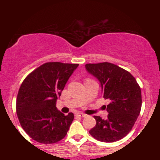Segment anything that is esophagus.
I'll return each mask as SVG.
<instances>
[{
	"label": "esophagus",
	"mask_w": 160,
	"mask_h": 160,
	"mask_svg": "<svg viewBox=\"0 0 160 160\" xmlns=\"http://www.w3.org/2000/svg\"><path fill=\"white\" fill-rule=\"evenodd\" d=\"M76 116H77V117H80V118H84V117H86V114H83V113L79 112V113H77V114H76Z\"/></svg>",
	"instance_id": "esophagus-1"
}]
</instances>
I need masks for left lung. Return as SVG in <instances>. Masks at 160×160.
<instances>
[{
	"instance_id": "8db88e82",
	"label": "left lung",
	"mask_w": 160,
	"mask_h": 160,
	"mask_svg": "<svg viewBox=\"0 0 160 160\" xmlns=\"http://www.w3.org/2000/svg\"><path fill=\"white\" fill-rule=\"evenodd\" d=\"M85 67L99 80L104 98L110 101L107 105L108 118L93 116L96 125L90 130V134L103 142L118 141L129 133L139 115V85L129 72L110 62L88 63Z\"/></svg>"
}]
</instances>
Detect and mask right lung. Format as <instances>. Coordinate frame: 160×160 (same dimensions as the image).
<instances>
[{
  "label": "right lung",
  "mask_w": 160,
  "mask_h": 160,
  "mask_svg": "<svg viewBox=\"0 0 160 160\" xmlns=\"http://www.w3.org/2000/svg\"><path fill=\"white\" fill-rule=\"evenodd\" d=\"M79 64L46 62L24 80L16 100V112L24 131L35 141L52 144L62 140L73 121L56 107L66 83Z\"/></svg>",
  "instance_id": "add662e5"
}]
</instances>
